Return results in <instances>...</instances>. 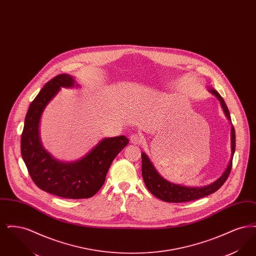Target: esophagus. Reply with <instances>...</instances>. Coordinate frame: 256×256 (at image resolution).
<instances>
[{"mask_svg": "<svg viewBox=\"0 0 256 256\" xmlns=\"http://www.w3.org/2000/svg\"><path fill=\"white\" fill-rule=\"evenodd\" d=\"M130 142L134 145H139L143 142V137L139 134H132L130 136Z\"/></svg>", "mask_w": 256, "mask_h": 256, "instance_id": "1", "label": "esophagus"}]
</instances>
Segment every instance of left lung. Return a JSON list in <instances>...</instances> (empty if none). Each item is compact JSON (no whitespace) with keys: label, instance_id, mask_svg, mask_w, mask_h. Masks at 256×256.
<instances>
[{"label":"left lung","instance_id":"1","mask_svg":"<svg viewBox=\"0 0 256 256\" xmlns=\"http://www.w3.org/2000/svg\"><path fill=\"white\" fill-rule=\"evenodd\" d=\"M207 90L219 100L222 108L224 112V115L232 124V130H230L232 156L230 159V162H228L224 172L215 182L206 185V186H202V187H191V186H185V185L170 182L169 180H165L162 176L159 174L158 172L154 168V164L152 163V161L150 160L146 154L142 152L141 154L142 176H143L144 182L146 184L148 190L154 196L158 198L163 202H185L195 200L198 198L213 194L222 187V185L224 183L226 182V180H228L230 172L232 170V159H233V156L235 152V130H234V126L232 124L230 114V111H228V108L224 98L220 97L219 93L214 88H212L210 86L207 87Z\"/></svg>","mask_w":256,"mask_h":256}]
</instances>
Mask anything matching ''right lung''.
Wrapping results in <instances>:
<instances>
[{
  "instance_id": "right-lung-1",
  "label": "right lung",
  "mask_w": 256,
  "mask_h": 256,
  "mask_svg": "<svg viewBox=\"0 0 256 256\" xmlns=\"http://www.w3.org/2000/svg\"><path fill=\"white\" fill-rule=\"evenodd\" d=\"M78 86L68 74L47 82L28 108L21 136L22 158L34 182L50 194L74 200L88 198L97 193L112 161L130 141L124 135L104 138L82 158L70 162L54 158L45 150L39 132L43 111L62 87Z\"/></svg>"
}]
</instances>
